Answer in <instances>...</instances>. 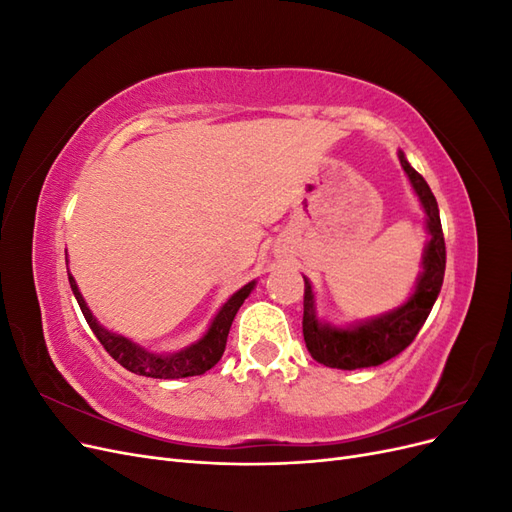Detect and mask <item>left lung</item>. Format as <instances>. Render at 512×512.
<instances>
[{
  "mask_svg": "<svg viewBox=\"0 0 512 512\" xmlns=\"http://www.w3.org/2000/svg\"><path fill=\"white\" fill-rule=\"evenodd\" d=\"M397 158L412 185L418 203H421L425 211V230L429 239L423 250L421 271H418L412 294L399 307L350 324H331L318 316L312 282L303 275L305 346L318 363L327 367L361 369L391 361L393 356H397L401 350H406L412 344V339L421 331L440 294L446 267V247L436 196L431 194L427 181L410 166L404 151L399 149Z\"/></svg>",
  "mask_w": 512,
  "mask_h": 512,
  "instance_id": "obj_1",
  "label": "left lung"
}]
</instances>
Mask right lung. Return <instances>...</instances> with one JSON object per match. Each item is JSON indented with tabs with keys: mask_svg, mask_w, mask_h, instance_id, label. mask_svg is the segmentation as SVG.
<instances>
[{
	"mask_svg": "<svg viewBox=\"0 0 512 512\" xmlns=\"http://www.w3.org/2000/svg\"><path fill=\"white\" fill-rule=\"evenodd\" d=\"M68 280H70V288L74 292L76 301H79L81 312L89 324V329L94 331V335L100 339L104 350L111 354L121 367L132 371V374L147 376V378H160V380L200 376V374H205V371H209L215 363H218L222 359L224 348H226V339H228L232 320H235L243 301L250 297L252 290L256 288V280H252L245 286H241L237 292H232L228 301L218 309V314H215L213 320L209 322V329L203 333V337L196 339L194 344L185 346L177 352H153L141 344H136L134 339H130L126 335H119V333H113L106 327H102L98 318L91 314V309L87 307L83 294H81L79 286H76V280L70 271H68Z\"/></svg>",
	"mask_w": 512,
	"mask_h": 512,
	"instance_id": "add662e5",
	"label": "right lung"
}]
</instances>
